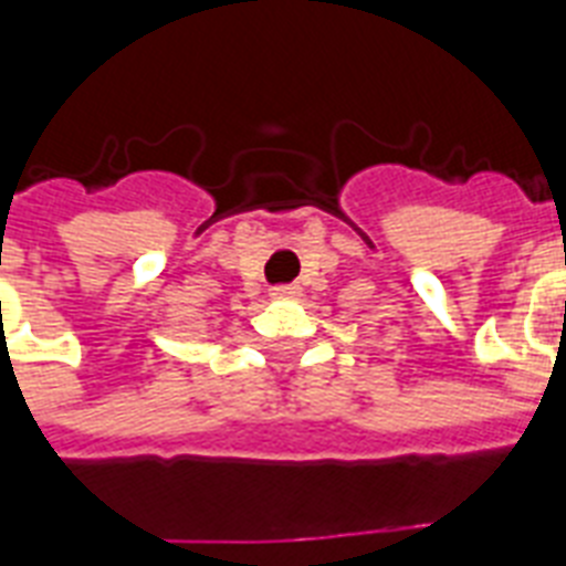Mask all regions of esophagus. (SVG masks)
<instances>
[{"instance_id": "esophagus-1", "label": "esophagus", "mask_w": 566, "mask_h": 566, "mask_svg": "<svg viewBox=\"0 0 566 566\" xmlns=\"http://www.w3.org/2000/svg\"><path fill=\"white\" fill-rule=\"evenodd\" d=\"M296 293H300L296 284H282V287H273L270 296H273V300H291V296H296Z\"/></svg>"}]
</instances>
